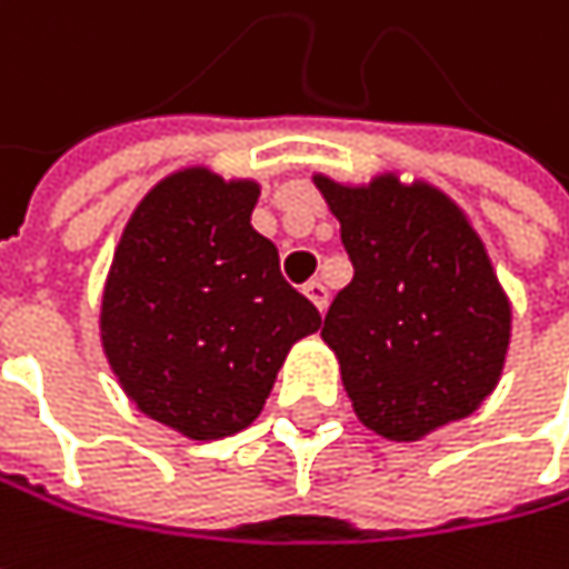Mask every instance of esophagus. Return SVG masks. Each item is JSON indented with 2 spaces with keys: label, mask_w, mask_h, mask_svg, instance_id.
Returning a JSON list of instances; mask_svg holds the SVG:
<instances>
[{
  "label": "esophagus",
  "mask_w": 569,
  "mask_h": 569,
  "mask_svg": "<svg viewBox=\"0 0 569 569\" xmlns=\"http://www.w3.org/2000/svg\"><path fill=\"white\" fill-rule=\"evenodd\" d=\"M302 292L312 299V306H316L319 312H326V309H329V289H326L322 280H309V283L302 286Z\"/></svg>",
  "instance_id": "1"
}]
</instances>
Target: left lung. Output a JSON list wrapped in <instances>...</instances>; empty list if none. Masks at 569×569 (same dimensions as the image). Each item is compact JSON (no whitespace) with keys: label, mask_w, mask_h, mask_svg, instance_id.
Listing matches in <instances>:
<instances>
[{"label":"left lung","mask_w":569,"mask_h":569,"mask_svg":"<svg viewBox=\"0 0 569 569\" xmlns=\"http://www.w3.org/2000/svg\"><path fill=\"white\" fill-rule=\"evenodd\" d=\"M312 181L355 267L322 326L355 417L378 437L417 442L476 413L505 368L511 299L466 211L397 172Z\"/></svg>","instance_id":"8db88e82"}]
</instances>
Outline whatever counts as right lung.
<instances>
[{
    "mask_svg": "<svg viewBox=\"0 0 569 569\" xmlns=\"http://www.w3.org/2000/svg\"><path fill=\"white\" fill-rule=\"evenodd\" d=\"M260 181L188 166L136 204L100 299V345L123 393L188 439L250 427L319 309L253 231Z\"/></svg>",
    "mask_w": 569,
    "mask_h": 569,
    "instance_id": "right-lung-1",
    "label": "right lung"
}]
</instances>
